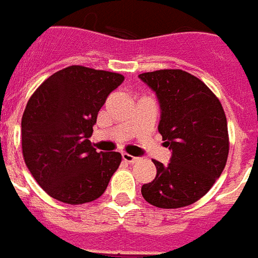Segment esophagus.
<instances>
[{
	"instance_id": "34e87169",
	"label": "esophagus",
	"mask_w": 258,
	"mask_h": 258,
	"mask_svg": "<svg viewBox=\"0 0 258 258\" xmlns=\"http://www.w3.org/2000/svg\"><path fill=\"white\" fill-rule=\"evenodd\" d=\"M122 159H123L125 162H129V163H135L139 161V158L133 157V155H131V154H126V152H123V154H122Z\"/></svg>"
}]
</instances>
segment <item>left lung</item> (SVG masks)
I'll return each instance as SVG.
<instances>
[{
    "label": "left lung",
    "mask_w": 258,
    "mask_h": 258,
    "mask_svg": "<svg viewBox=\"0 0 258 258\" xmlns=\"http://www.w3.org/2000/svg\"><path fill=\"white\" fill-rule=\"evenodd\" d=\"M139 78L161 106L158 131L172 150L169 165L154 161L157 176L142 187L143 198L162 209L192 205L213 187L229 151L227 118L202 81L183 70H158Z\"/></svg>",
    "instance_id": "1"
}]
</instances>
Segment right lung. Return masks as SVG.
<instances>
[{"label":"right lung","instance_id":"right-lung-1","mask_svg":"<svg viewBox=\"0 0 258 258\" xmlns=\"http://www.w3.org/2000/svg\"><path fill=\"white\" fill-rule=\"evenodd\" d=\"M123 75L70 66L45 80L22 116L26 166L52 198L69 205L103 195L122 161L119 152H97L90 143L97 114Z\"/></svg>","mask_w":258,"mask_h":258}]
</instances>
